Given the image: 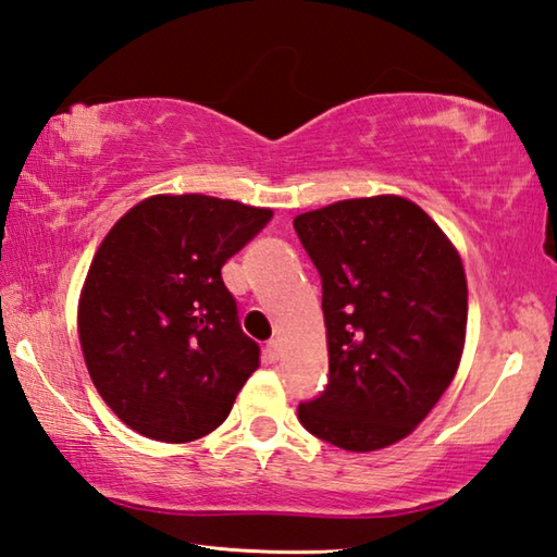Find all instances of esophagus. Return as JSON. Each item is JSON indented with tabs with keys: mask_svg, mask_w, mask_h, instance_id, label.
I'll return each instance as SVG.
<instances>
[{
	"mask_svg": "<svg viewBox=\"0 0 557 557\" xmlns=\"http://www.w3.org/2000/svg\"><path fill=\"white\" fill-rule=\"evenodd\" d=\"M263 352H267V359H269V362H276V359L281 357V345H278V339H271V343L267 345V349H263Z\"/></svg>",
	"mask_w": 557,
	"mask_h": 557,
	"instance_id": "esophagus-1",
	"label": "esophagus"
}]
</instances>
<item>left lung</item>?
<instances>
[{
	"label": "left lung",
	"instance_id": "8db88e82",
	"mask_svg": "<svg viewBox=\"0 0 557 557\" xmlns=\"http://www.w3.org/2000/svg\"><path fill=\"white\" fill-rule=\"evenodd\" d=\"M323 278L330 379L298 418L320 441L372 453L411 435L460 367L467 278L437 222L401 195L294 220Z\"/></svg>",
	"mask_w": 557,
	"mask_h": 557
}]
</instances>
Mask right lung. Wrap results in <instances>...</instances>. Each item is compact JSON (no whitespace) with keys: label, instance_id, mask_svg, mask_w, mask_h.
Masks as SVG:
<instances>
[{"label":"right lung","instance_id":"obj_1","mask_svg":"<svg viewBox=\"0 0 557 557\" xmlns=\"http://www.w3.org/2000/svg\"><path fill=\"white\" fill-rule=\"evenodd\" d=\"M273 210L212 195H151L97 247L77 300V337L102 401L161 443H190L230 416L259 369L222 281Z\"/></svg>","mask_w":557,"mask_h":557}]
</instances>
